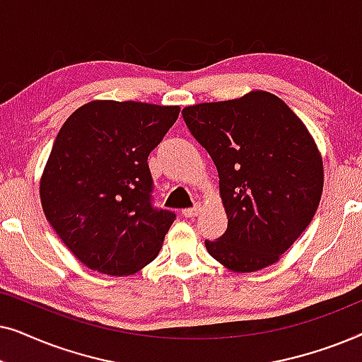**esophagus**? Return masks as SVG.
Here are the masks:
<instances>
[{
	"mask_svg": "<svg viewBox=\"0 0 362 362\" xmlns=\"http://www.w3.org/2000/svg\"><path fill=\"white\" fill-rule=\"evenodd\" d=\"M202 209L201 202H196L194 207H187V209H182V216L185 217H196Z\"/></svg>",
	"mask_w": 362,
	"mask_h": 362,
	"instance_id": "34e87169",
	"label": "esophagus"
}]
</instances>
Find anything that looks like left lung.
I'll return each mask as SVG.
<instances>
[{"label":"left lung","mask_w":362,"mask_h":362,"mask_svg":"<svg viewBox=\"0 0 362 362\" xmlns=\"http://www.w3.org/2000/svg\"><path fill=\"white\" fill-rule=\"evenodd\" d=\"M182 118L219 175L227 229L206 240L209 255L237 274L274 265L308 227L323 192V158L308 128L265 90L189 105Z\"/></svg>","instance_id":"obj_1"}]
</instances>
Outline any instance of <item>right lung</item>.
Listing matches in <instances>:
<instances>
[{"label":"right lung","mask_w":362,"mask_h":362,"mask_svg":"<svg viewBox=\"0 0 362 362\" xmlns=\"http://www.w3.org/2000/svg\"><path fill=\"white\" fill-rule=\"evenodd\" d=\"M177 115V105L92 100L57 133L39 182L42 211L90 270L132 275L160 254L176 216L151 206L148 155Z\"/></svg>","instance_id":"obj_1"}]
</instances>
